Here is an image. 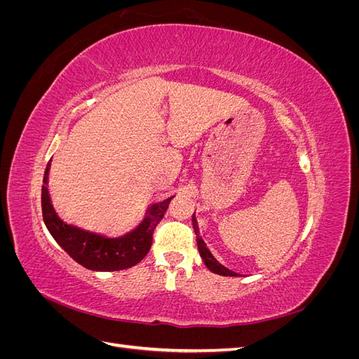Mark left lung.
<instances>
[{
	"mask_svg": "<svg viewBox=\"0 0 359 359\" xmlns=\"http://www.w3.org/2000/svg\"><path fill=\"white\" fill-rule=\"evenodd\" d=\"M191 222H193V229H194V233H196V241H198V248H199V255L203 260V264L206 265V268H208L210 271H212L214 274H219V276H226V277H238L240 274L233 273V271L227 269L226 266H223L219 260H217L208 248H206V244L203 243L202 236L199 235V226H198V220H196V215L193 214L191 217Z\"/></svg>",
	"mask_w": 359,
	"mask_h": 359,
	"instance_id": "left-lung-1",
	"label": "left lung"
}]
</instances>
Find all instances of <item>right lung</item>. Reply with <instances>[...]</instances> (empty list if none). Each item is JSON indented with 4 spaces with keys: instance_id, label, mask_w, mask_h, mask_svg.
Returning <instances> with one entry per match:
<instances>
[{
    "instance_id": "add662e5",
    "label": "right lung",
    "mask_w": 359,
    "mask_h": 359,
    "mask_svg": "<svg viewBox=\"0 0 359 359\" xmlns=\"http://www.w3.org/2000/svg\"><path fill=\"white\" fill-rule=\"evenodd\" d=\"M50 161L48 163L41 186V211L43 220L50 235L76 262L91 271H121L132 268L142 260L153 244L156 226L165 215L170 201L151 205L144 220L136 229L119 238H106L81 227L64 223L53 210L48 191V175Z\"/></svg>"
}]
</instances>
